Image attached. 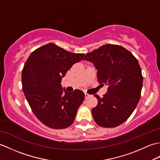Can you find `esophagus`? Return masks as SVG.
I'll list each match as a JSON object with an SVG mask.
<instances>
[{
    "label": "esophagus",
    "instance_id": "1",
    "mask_svg": "<svg viewBox=\"0 0 160 160\" xmlns=\"http://www.w3.org/2000/svg\"><path fill=\"white\" fill-rule=\"evenodd\" d=\"M90 95L87 93V92H85V99H88L89 97H90Z\"/></svg>",
    "mask_w": 160,
    "mask_h": 160
}]
</instances>
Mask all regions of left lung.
Returning a JSON list of instances; mask_svg holds the SVG:
<instances>
[{"mask_svg": "<svg viewBox=\"0 0 160 160\" xmlns=\"http://www.w3.org/2000/svg\"><path fill=\"white\" fill-rule=\"evenodd\" d=\"M84 60L92 62L99 84L108 86L106 94L98 99L92 117L103 128L117 127L128 120L140 98L143 77L136 58L119 45L106 44L87 53Z\"/></svg>", "mask_w": 160, "mask_h": 160, "instance_id": "8db88e82", "label": "left lung"}]
</instances>
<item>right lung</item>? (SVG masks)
Segmentation results:
<instances>
[{
  "label": "right lung",
  "instance_id": "add662e5",
  "mask_svg": "<svg viewBox=\"0 0 160 160\" xmlns=\"http://www.w3.org/2000/svg\"><path fill=\"white\" fill-rule=\"evenodd\" d=\"M84 56L50 43L33 51L26 61L22 72V90L32 112L47 127L64 129L73 122L84 93L78 89L63 93L61 82Z\"/></svg>",
  "mask_w": 160,
  "mask_h": 160
}]
</instances>
